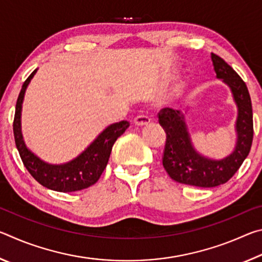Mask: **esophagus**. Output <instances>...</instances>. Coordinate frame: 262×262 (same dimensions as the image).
Instances as JSON below:
<instances>
[{
    "instance_id": "esophagus-1",
    "label": "esophagus",
    "mask_w": 262,
    "mask_h": 262,
    "mask_svg": "<svg viewBox=\"0 0 262 262\" xmlns=\"http://www.w3.org/2000/svg\"><path fill=\"white\" fill-rule=\"evenodd\" d=\"M133 122H134L136 126H145L150 123V118L145 117V115H137V117L134 118Z\"/></svg>"
}]
</instances>
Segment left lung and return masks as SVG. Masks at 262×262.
Listing matches in <instances>:
<instances>
[{"label": "left lung", "instance_id": "1", "mask_svg": "<svg viewBox=\"0 0 262 262\" xmlns=\"http://www.w3.org/2000/svg\"><path fill=\"white\" fill-rule=\"evenodd\" d=\"M217 78L231 88L238 105V141L234 151L222 161H211L192 148L184 117L179 111L164 107L158 113V122L166 133L162 157L163 166L172 179L180 184L198 187H215L232 178L250 154L253 141V112L251 97L242 77L221 56L211 53Z\"/></svg>", "mask_w": 262, "mask_h": 262}]
</instances>
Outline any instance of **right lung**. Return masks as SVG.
<instances>
[{
    "label": "right lung",
    "mask_w": 262,
    "mask_h": 262,
    "mask_svg": "<svg viewBox=\"0 0 262 262\" xmlns=\"http://www.w3.org/2000/svg\"><path fill=\"white\" fill-rule=\"evenodd\" d=\"M35 72L37 69L23 83L19 96L17 98L14 125H12L15 143L18 149L21 162L30 174L46 188L56 190V192L69 193L90 187L100 178L108 163L114 142L129 127V122L123 120L108 126L85 151L70 163L63 164V165H51V164L43 163L26 149L20 133L21 103H23L26 86L29 85Z\"/></svg>",
    "instance_id": "1"
}]
</instances>
